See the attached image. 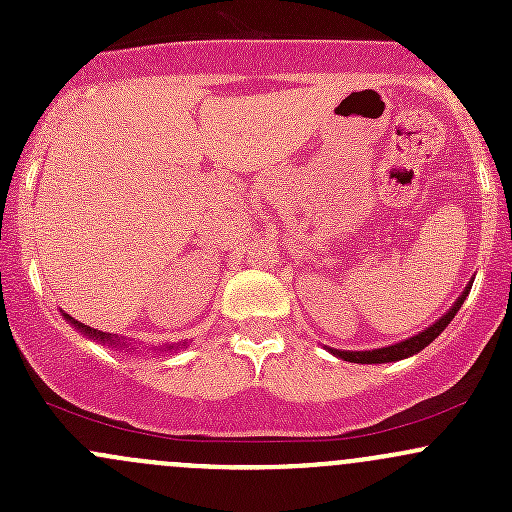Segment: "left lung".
Listing matches in <instances>:
<instances>
[{
	"mask_svg": "<svg viewBox=\"0 0 512 512\" xmlns=\"http://www.w3.org/2000/svg\"><path fill=\"white\" fill-rule=\"evenodd\" d=\"M471 285L473 282H468L466 289L461 292V297L453 302V307L448 309L443 317H438L436 322L431 324V327L421 329V332L414 334V337L404 339V342L399 344H391V347H381V349H369V352H342V349H332L329 347V352L334 356H339V359L344 361H354V364H386V361H401V359H409V356H414L421 352V349H426L428 344L433 342V339L438 337V334L443 332V329L451 324V319L456 317L458 309H461V304L466 302L468 292H471Z\"/></svg>",
	"mask_w": 512,
	"mask_h": 512,
	"instance_id": "left-lung-1",
	"label": "left lung"
}]
</instances>
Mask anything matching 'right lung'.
Returning a JSON list of instances; mask_svg holds the SVG:
<instances>
[{
	"instance_id": "right-lung-1",
	"label": "right lung",
	"mask_w": 512,
	"mask_h": 512,
	"mask_svg": "<svg viewBox=\"0 0 512 512\" xmlns=\"http://www.w3.org/2000/svg\"><path fill=\"white\" fill-rule=\"evenodd\" d=\"M64 319L66 322L71 324V327H76L79 329L81 334H86V337L89 339H96V342H101V344H108V347H121V349H136V347H131V342H126V339H121V337H116V334H108V332H101V329H94V327H89V324H81V322H76L74 317H69V314H64ZM180 349L185 347V342L183 344H178Z\"/></svg>"
}]
</instances>
